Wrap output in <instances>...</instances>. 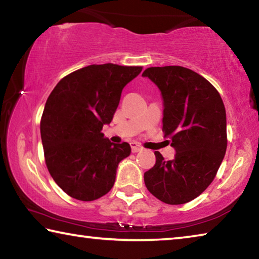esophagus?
Here are the masks:
<instances>
[{
	"instance_id": "obj_1",
	"label": "esophagus",
	"mask_w": 259,
	"mask_h": 259,
	"mask_svg": "<svg viewBox=\"0 0 259 259\" xmlns=\"http://www.w3.org/2000/svg\"><path fill=\"white\" fill-rule=\"evenodd\" d=\"M130 146H131V151H133V153H137V152L143 150V147L140 146L138 143H136V142L130 143Z\"/></svg>"
}]
</instances>
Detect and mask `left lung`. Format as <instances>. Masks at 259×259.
Segmentation results:
<instances>
[{"mask_svg":"<svg viewBox=\"0 0 259 259\" xmlns=\"http://www.w3.org/2000/svg\"><path fill=\"white\" fill-rule=\"evenodd\" d=\"M143 76L159 88L163 99V130L176 151L144 174L147 190L168 204H183L205 191L227 147L226 112L221 95L200 74L182 66L150 67Z\"/></svg>","mask_w":259,"mask_h":259,"instance_id":"left-lung-1","label":"left lung"}]
</instances>
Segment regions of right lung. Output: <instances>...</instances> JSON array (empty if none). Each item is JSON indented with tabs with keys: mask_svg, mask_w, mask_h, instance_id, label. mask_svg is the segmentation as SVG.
<instances>
[{
	"mask_svg": "<svg viewBox=\"0 0 259 259\" xmlns=\"http://www.w3.org/2000/svg\"><path fill=\"white\" fill-rule=\"evenodd\" d=\"M140 66L90 65L57 83L41 119L48 170L61 190L80 201H94L114 185L120 162L130 155L128 143L104 137L119 106L123 88Z\"/></svg>",
	"mask_w": 259,
	"mask_h": 259,
	"instance_id": "add662e5",
	"label": "right lung"
}]
</instances>
